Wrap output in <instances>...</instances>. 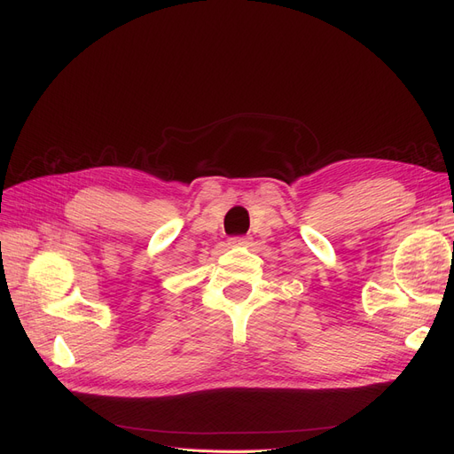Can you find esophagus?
Wrapping results in <instances>:
<instances>
[{
	"instance_id": "1",
	"label": "esophagus",
	"mask_w": 454,
	"mask_h": 454,
	"mask_svg": "<svg viewBox=\"0 0 454 454\" xmlns=\"http://www.w3.org/2000/svg\"><path fill=\"white\" fill-rule=\"evenodd\" d=\"M228 243H230L231 247H243V245L251 243V238H248V236H236V238H230Z\"/></svg>"
}]
</instances>
